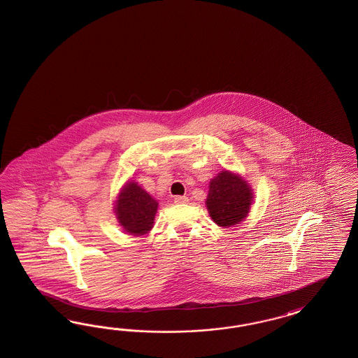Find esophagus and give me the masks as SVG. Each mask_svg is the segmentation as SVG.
Returning <instances> with one entry per match:
<instances>
[{"mask_svg":"<svg viewBox=\"0 0 358 358\" xmlns=\"http://www.w3.org/2000/svg\"><path fill=\"white\" fill-rule=\"evenodd\" d=\"M187 201H189V198L185 196V195H177V196L174 198V202H176V203H186Z\"/></svg>","mask_w":358,"mask_h":358,"instance_id":"esophagus-1","label":"esophagus"}]
</instances>
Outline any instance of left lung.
I'll list each match as a JSON object with an SVG mask.
<instances>
[{
  "instance_id": "left-lung-1",
  "label": "left lung",
  "mask_w": 358,
  "mask_h": 358,
  "mask_svg": "<svg viewBox=\"0 0 358 358\" xmlns=\"http://www.w3.org/2000/svg\"><path fill=\"white\" fill-rule=\"evenodd\" d=\"M252 199L247 182L236 174L223 171L210 182L206 206L217 224L229 227L247 217Z\"/></svg>"
}]
</instances>
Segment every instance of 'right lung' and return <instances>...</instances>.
I'll return each mask as SVG.
<instances>
[{
    "label": "right lung",
    "mask_w": 358,
    "mask_h": 358,
    "mask_svg": "<svg viewBox=\"0 0 358 358\" xmlns=\"http://www.w3.org/2000/svg\"><path fill=\"white\" fill-rule=\"evenodd\" d=\"M156 211L157 202L132 181L122 190L115 207L120 224L134 235H144L151 229Z\"/></svg>",
    "instance_id": "1"
}]
</instances>
